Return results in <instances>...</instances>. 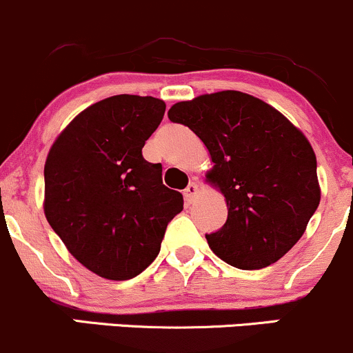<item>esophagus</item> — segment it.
<instances>
[{
	"mask_svg": "<svg viewBox=\"0 0 353 353\" xmlns=\"http://www.w3.org/2000/svg\"><path fill=\"white\" fill-rule=\"evenodd\" d=\"M197 194H199V185H197L196 183H191L188 185V188L184 189V199L188 201L189 204H191L192 201L196 199Z\"/></svg>",
	"mask_w": 353,
	"mask_h": 353,
	"instance_id": "1",
	"label": "esophagus"
}]
</instances>
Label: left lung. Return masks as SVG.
Instances as JSON below:
<instances>
[{"instance_id":"obj_1","label":"left lung","mask_w":353,"mask_h":353,"mask_svg":"<svg viewBox=\"0 0 353 353\" xmlns=\"http://www.w3.org/2000/svg\"><path fill=\"white\" fill-rule=\"evenodd\" d=\"M168 117L189 127L214 164L206 183L224 196L228 219L206 234L212 253L239 270L285 256L321 196L316 157L303 132L274 107L238 90L177 102Z\"/></svg>"}]
</instances>
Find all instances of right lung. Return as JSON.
Masks as SVG:
<instances>
[{"mask_svg": "<svg viewBox=\"0 0 353 353\" xmlns=\"http://www.w3.org/2000/svg\"><path fill=\"white\" fill-rule=\"evenodd\" d=\"M164 112L154 97H108L80 112L46 156V221L73 258L107 280L142 273L183 211V194L162 184V165L142 157Z\"/></svg>", "mask_w": 353, "mask_h": 353, "instance_id": "1", "label": "right lung"}]
</instances>
